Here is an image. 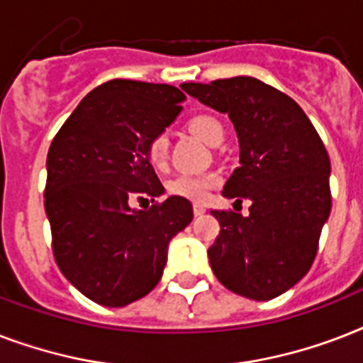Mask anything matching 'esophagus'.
Listing matches in <instances>:
<instances>
[{"mask_svg":"<svg viewBox=\"0 0 363 363\" xmlns=\"http://www.w3.org/2000/svg\"><path fill=\"white\" fill-rule=\"evenodd\" d=\"M205 213V207L203 205H199V203H196L194 205V215L196 216H201Z\"/></svg>","mask_w":363,"mask_h":363,"instance_id":"esophagus-1","label":"esophagus"}]
</instances>
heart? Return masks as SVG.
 Wrapping results in <instances>:
<instances>
[{
    "mask_svg": "<svg viewBox=\"0 0 363 363\" xmlns=\"http://www.w3.org/2000/svg\"><path fill=\"white\" fill-rule=\"evenodd\" d=\"M188 128L201 141L209 143V145H213L220 137H224V128H222V124L216 121L215 116H194L192 121L188 122ZM167 147H169V141H167L165 133H158V135H154L148 141L147 156L154 167H162L165 164V160H167ZM218 182H220V175L215 173V171H209V173H181L173 181H169L167 190L173 196H179V198L190 199V201H203Z\"/></svg>",
    "mask_w": 363,
    "mask_h": 363,
    "instance_id": "1",
    "label": "heart"
}]
</instances>
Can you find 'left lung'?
Segmentation results:
<instances>
[{"instance_id":"8db88e82","label":"left lung","mask_w":363,"mask_h":363,"mask_svg":"<svg viewBox=\"0 0 363 363\" xmlns=\"http://www.w3.org/2000/svg\"><path fill=\"white\" fill-rule=\"evenodd\" d=\"M181 88L233 122L241 165L222 194L252 203L248 216L211 211L220 224L207 250L211 269L239 296L277 298L307 275L332 211L326 147L290 96L254 77Z\"/></svg>"}]
</instances>
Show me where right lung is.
I'll return each mask as SVG.
<instances>
[{"label":"right lung","mask_w":363,"mask_h":363,"mask_svg":"<svg viewBox=\"0 0 363 363\" xmlns=\"http://www.w3.org/2000/svg\"><path fill=\"white\" fill-rule=\"evenodd\" d=\"M184 99L169 84L115 79L94 88L50 143L45 211L54 259L96 303L124 307L147 296L162 279L169 241L192 222V203L179 196L130 207L164 194L147 145Z\"/></svg>","instance_id":"obj_1"}]
</instances>
